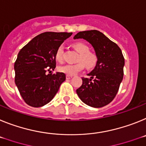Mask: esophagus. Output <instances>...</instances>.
<instances>
[{
  "label": "esophagus",
  "mask_w": 146,
  "mask_h": 146,
  "mask_svg": "<svg viewBox=\"0 0 146 146\" xmlns=\"http://www.w3.org/2000/svg\"><path fill=\"white\" fill-rule=\"evenodd\" d=\"M72 77H73L72 76H68V75H67V76H66V78H67V79H70Z\"/></svg>",
  "instance_id": "1"
}]
</instances>
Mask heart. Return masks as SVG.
Segmentation results:
<instances>
[{
    "instance_id": "heart-1",
    "label": "heart",
    "mask_w": 146,
    "mask_h": 146,
    "mask_svg": "<svg viewBox=\"0 0 146 146\" xmlns=\"http://www.w3.org/2000/svg\"><path fill=\"white\" fill-rule=\"evenodd\" d=\"M72 47L79 54L76 60L78 63L60 66L58 68L59 72L68 76H73L83 70L84 66L87 69H92L96 67L98 62V56L95 52L89 50L90 48L87 44L82 42H76L72 44ZM63 54H64L63 48L62 46L59 47L56 51V60L59 62H62L64 59Z\"/></svg>"
}]
</instances>
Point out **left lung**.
Returning <instances> with one entry per match:
<instances>
[{
	"label": "left lung",
	"mask_w": 146,
	"mask_h": 146,
	"mask_svg": "<svg viewBox=\"0 0 146 146\" xmlns=\"http://www.w3.org/2000/svg\"><path fill=\"white\" fill-rule=\"evenodd\" d=\"M74 39L82 38L90 43L98 56L96 68L82 78L76 90L80 99L88 106L100 108L109 104L117 95L123 78V55L118 45L97 30L78 32Z\"/></svg>",
	"instance_id": "1"
}]
</instances>
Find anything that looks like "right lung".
Listing matches in <instances>:
<instances>
[{"instance_id": "right-lung-1", "label": "right lung", "mask_w": 146, "mask_h": 146, "mask_svg": "<svg viewBox=\"0 0 146 146\" xmlns=\"http://www.w3.org/2000/svg\"><path fill=\"white\" fill-rule=\"evenodd\" d=\"M71 35L68 32L42 33L18 53L15 62V82L28 105L40 107L49 103L65 81L64 73H50L56 64V51Z\"/></svg>"}]
</instances>
